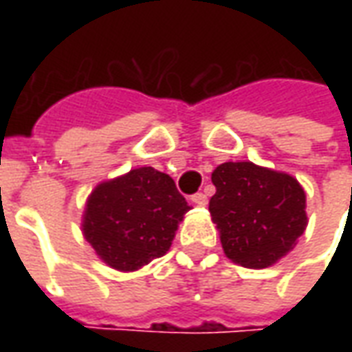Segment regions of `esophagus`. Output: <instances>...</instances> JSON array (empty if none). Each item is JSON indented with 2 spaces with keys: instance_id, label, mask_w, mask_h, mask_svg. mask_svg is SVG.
<instances>
[{
  "instance_id": "esophagus-1",
  "label": "esophagus",
  "mask_w": 352,
  "mask_h": 352,
  "mask_svg": "<svg viewBox=\"0 0 352 352\" xmlns=\"http://www.w3.org/2000/svg\"><path fill=\"white\" fill-rule=\"evenodd\" d=\"M192 204H196V206L199 207H206L207 206V196L206 194H201V192H198V194H194L192 196Z\"/></svg>"
}]
</instances>
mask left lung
I'll return each mask as SVG.
<instances>
[{"label": "left lung", "instance_id": "left-lung-1", "mask_svg": "<svg viewBox=\"0 0 352 352\" xmlns=\"http://www.w3.org/2000/svg\"><path fill=\"white\" fill-rule=\"evenodd\" d=\"M209 201L224 254L243 267L262 270L287 256L307 226L305 192L294 177L252 162L214 169Z\"/></svg>", "mask_w": 352, "mask_h": 352}]
</instances>
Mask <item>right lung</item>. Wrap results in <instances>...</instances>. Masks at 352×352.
Here are the masks:
<instances>
[{"mask_svg": "<svg viewBox=\"0 0 352 352\" xmlns=\"http://www.w3.org/2000/svg\"><path fill=\"white\" fill-rule=\"evenodd\" d=\"M188 209L171 177L154 168L131 169L94 188L82 234L113 270L135 272L169 251Z\"/></svg>", "mask_w": 352, "mask_h": 352, "instance_id": "add662e5", "label": "right lung"}]
</instances>
